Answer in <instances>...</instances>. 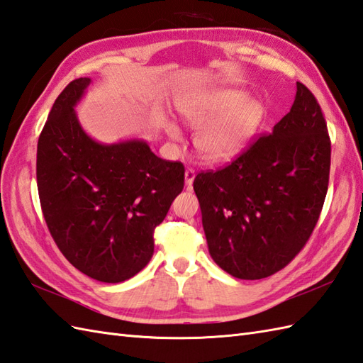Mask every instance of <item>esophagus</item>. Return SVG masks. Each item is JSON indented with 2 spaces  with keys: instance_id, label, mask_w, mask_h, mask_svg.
Returning a JSON list of instances; mask_svg holds the SVG:
<instances>
[{
  "instance_id": "obj_1",
  "label": "esophagus",
  "mask_w": 363,
  "mask_h": 363,
  "mask_svg": "<svg viewBox=\"0 0 363 363\" xmlns=\"http://www.w3.org/2000/svg\"><path fill=\"white\" fill-rule=\"evenodd\" d=\"M195 170H193V168H187V170H185V184L190 185L193 184V181H195Z\"/></svg>"
}]
</instances>
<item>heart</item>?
<instances>
[{
  "mask_svg": "<svg viewBox=\"0 0 363 363\" xmlns=\"http://www.w3.org/2000/svg\"><path fill=\"white\" fill-rule=\"evenodd\" d=\"M181 119L198 130L195 145L208 162H224L240 155L255 136L264 117V106L247 92L215 88L193 92L176 104ZM164 130L172 140H181L179 126L165 121Z\"/></svg>",
  "mask_w": 363,
  "mask_h": 363,
  "instance_id": "1",
  "label": "heart"
}]
</instances>
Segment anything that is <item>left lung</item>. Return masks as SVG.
I'll list each match as a JSON object with an SVG mask.
<instances>
[{"label":"left lung","mask_w":363,"mask_h":363,"mask_svg":"<svg viewBox=\"0 0 363 363\" xmlns=\"http://www.w3.org/2000/svg\"><path fill=\"white\" fill-rule=\"evenodd\" d=\"M330 165L322 109L297 82L291 111L269 136L193 182L215 263L241 280H259L289 264L318 221Z\"/></svg>","instance_id":"1"}]
</instances>
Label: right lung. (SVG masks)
Returning a JSON list of instances; mask_svg holds the SVG:
<instances>
[{
    "mask_svg": "<svg viewBox=\"0 0 363 363\" xmlns=\"http://www.w3.org/2000/svg\"><path fill=\"white\" fill-rule=\"evenodd\" d=\"M89 83L71 82L50 109L37 147L38 195L66 259L97 281L121 283L153 257V232L182 191L185 170L142 139H92L74 109Z\"/></svg>",
    "mask_w": 363,
    "mask_h": 363,
    "instance_id": "right-lung-1",
    "label": "right lung"
}]
</instances>
